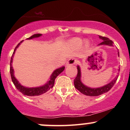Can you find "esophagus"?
I'll return each mask as SVG.
<instances>
[{
    "mask_svg": "<svg viewBox=\"0 0 130 130\" xmlns=\"http://www.w3.org/2000/svg\"><path fill=\"white\" fill-rule=\"evenodd\" d=\"M77 62V60L74 58H70L67 62V65H72L76 64Z\"/></svg>",
    "mask_w": 130,
    "mask_h": 130,
    "instance_id": "obj_1",
    "label": "esophagus"
}]
</instances>
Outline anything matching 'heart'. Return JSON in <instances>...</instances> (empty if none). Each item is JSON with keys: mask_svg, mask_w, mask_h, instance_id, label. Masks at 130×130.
<instances>
[{"mask_svg": "<svg viewBox=\"0 0 130 130\" xmlns=\"http://www.w3.org/2000/svg\"><path fill=\"white\" fill-rule=\"evenodd\" d=\"M82 43H83V40L79 38H73V39L70 40V45L73 46V47H79V46H81ZM84 46H86V47L88 46V43L87 42V41H85Z\"/></svg>", "mask_w": 130, "mask_h": 130, "instance_id": "heart-1", "label": "heart"}]
</instances>
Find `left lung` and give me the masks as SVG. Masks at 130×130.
Returning <instances> with one entry per match:
<instances>
[{
  "label": "left lung",
  "instance_id": "8db88e82",
  "mask_svg": "<svg viewBox=\"0 0 130 130\" xmlns=\"http://www.w3.org/2000/svg\"><path fill=\"white\" fill-rule=\"evenodd\" d=\"M100 38L101 40H103V42L100 43L99 45H103V44H106V45L109 46H112L113 41L112 40H110L108 38L105 37H102L100 35ZM118 55L119 56V52H118ZM77 74L76 77H75L74 80V87L77 90H78L80 93L84 94V95H87V96H99V95L103 94L106 92H108L109 90L111 89V88L114 86V85L116 83V80H117L118 76L117 75L115 78L113 79L110 83L106 84V86L101 87L100 88H96V89H92V88L88 87L85 86L83 83L80 81V70L79 67H77ZM119 71H120V68L119 69Z\"/></svg>",
  "mask_w": 130,
  "mask_h": 130
}]
</instances>
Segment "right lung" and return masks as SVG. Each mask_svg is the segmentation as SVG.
I'll return each instance as SVG.
<instances>
[{"instance_id": "right-lung-1", "label": "right lung", "mask_w": 130, "mask_h": 130, "mask_svg": "<svg viewBox=\"0 0 130 130\" xmlns=\"http://www.w3.org/2000/svg\"><path fill=\"white\" fill-rule=\"evenodd\" d=\"M41 35V34H34L32 36H31L29 38H28L27 39H32L34 38H37V37H39ZM22 41H21L20 43H18L17 46H16L15 49H14V52H13L12 56H11V60H10V75H11V80H12L13 84H14V86L16 87V89L18 90L19 92H21V93L24 95H27V96H38V95H40L41 94H43L44 93H46V92H47L50 89H52L53 87L54 84V82H55V79L59 75V74H60L62 71H63L64 69H65V67H61L60 68H58L55 70L54 71L53 73L52 74L51 76L50 77V79L47 82L46 84L44 85V86H41V87H34V88H27V87H25L24 86H22L19 83V82L18 81L17 79L14 77V74H13V69L12 67V65H11V63H12V60H13V55H14V52L16 50L18 47L20 43L22 42Z\"/></svg>"}]
</instances>
